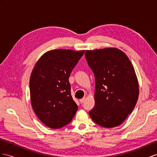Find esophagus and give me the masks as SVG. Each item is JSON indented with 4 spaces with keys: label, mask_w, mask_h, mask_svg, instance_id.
Masks as SVG:
<instances>
[{
    "label": "esophagus",
    "mask_w": 157,
    "mask_h": 157,
    "mask_svg": "<svg viewBox=\"0 0 157 157\" xmlns=\"http://www.w3.org/2000/svg\"><path fill=\"white\" fill-rule=\"evenodd\" d=\"M85 100H86V98H82L81 99H79V102L81 103H83V102L85 101Z\"/></svg>",
    "instance_id": "obj_1"
}]
</instances>
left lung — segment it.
<instances>
[{
    "mask_svg": "<svg viewBox=\"0 0 157 157\" xmlns=\"http://www.w3.org/2000/svg\"><path fill=\"white\" fill-rule=\"evenodd\" d=\"M85 58L95 82V106L89 111L90 117L101 127H117L137 102L139 84L134 67L117 48L87 50Z\"/></svg>",
    "mask_w": 157,
    "mask_h": 157,
    "instance_id": "8db88e82",
    "label": "left lung"
}]
</instances>
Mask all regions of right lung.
<instances>
[{"label":"right lung","mask_w":157,"mask_h":157,"mask_svg":"<svg viewBox=\"0 0 157 157\" xmlns=\"http://www.w3.org/2000/svg\"><path fill=\"white\" fill-rule=\"evenodd\" d=\"M83 53L51 50L44 54L34 67L30 79L32 106L48 127L62 128L75 115L78 107L71 94L69 77Z\"/></svg>","instance_id":"1"}]
</instances>
